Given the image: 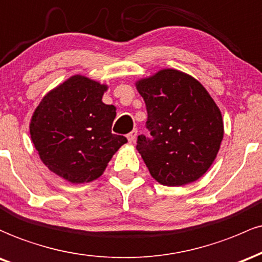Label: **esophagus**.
<instances>
[{"label": "esophagus", "instance_id": "obj_1", "mask_svg": "<svg viewBox=\"0 0 262 262\" xmlns=\"http://www.w3.org/2000/svg\"><path fill=\"white\" fill-rule=\"evenodd\" d=\"M136 137H137V131H136V130L131 131L130 134L127 135V140H128V142H130V143H134L135 141H136Z\"/></svg>", "mask_w": 262, "mask_h": 262}]
</instances>
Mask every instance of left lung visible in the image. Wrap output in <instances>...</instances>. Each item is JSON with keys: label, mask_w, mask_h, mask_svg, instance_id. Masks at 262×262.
Listing matches in <instances>:
<instances>
[{"label": "left lung", "mask_w": 262, "mask_h": 262, "mask_svg": "<svg viewBox=\"0 0 262 262\" xmlns=\"http://www.w3.org/2000/svg\"><path fill=\"white\" fill-rule=\"evenodd\" d=\"M146 102L151 139L139 136L137 151L154 179L182 187L198 181L218 155L224 122L210 94L192 75L161 69L135 83Z\"/></svg>", "instance_id": "8db88e82"}]
</instances>
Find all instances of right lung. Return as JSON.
<instances>
[{"mask_svg":"<svg viewBox=\"0 0 262 262\" xmlns=\"http://www.w3.org/2000/svg\"><path fill=\"white\" fill-rule=\"evenodd\" d=\"M108 85L75 74L49 90L34 110L29 134L40 161L73 184L95 181L126 137L111 134L114 105L102 102Z\"/></svg>","mask_w":262,"mask_h":262,"instance_id":"add662e5","label":"right lung"}]
</instances>
